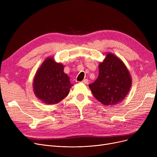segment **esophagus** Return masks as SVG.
<instances>
[{"instance_id":"1","label":"esophagus","mask_w":157,"mask_h":157,"mask_svg":"<svg viewBox=\"0 0 157 157\" xmlns=\"http://www.w3.org/2000/svg\"><path fill=\"white\" fill-rule=\"evenodd\" d=\"M82 83H84V84H86V85L88 84V79H83V81H82Z\"/></svg>"}]
</instances>
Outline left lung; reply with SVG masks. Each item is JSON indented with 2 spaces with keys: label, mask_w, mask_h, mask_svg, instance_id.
Segmentation results:
<instances>
[{
  "label": "left lung",
  "mask_w": 157,
  "mask_h": 157,
  "mask_svg": "<svg viewBox=\"0 0 157 157\" xmlns=\"http://www.w3.org/2000/svg\"><path fill=\"white\" fill-rule=\"evenodd\" d=\"M132 79L125 65L111 53L98 65V76L89 87L94 96L105 105H114L124 99Z\"/></svg>",
  "instance_id": "8db88e82"
}]
</instances>
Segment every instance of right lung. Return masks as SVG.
<instances>
[{
    "mask_svg": "<svg viewBox=\"0 0 157 157\" xmlns=\"http://www.w3.org/2000/svg\"><path fill=\"white\" fill-rule=\"evenodd\" d=\"M63 67L62 64L48 58L36 72L33 85L34 92L44 103L55 104L68 95L73 85L64 73Z\"/></svg>",
    "mask_w": 157,
    "mask_h": 157,
    "instance_id": "1",
    "label": "right lung"
}]
</instances>
